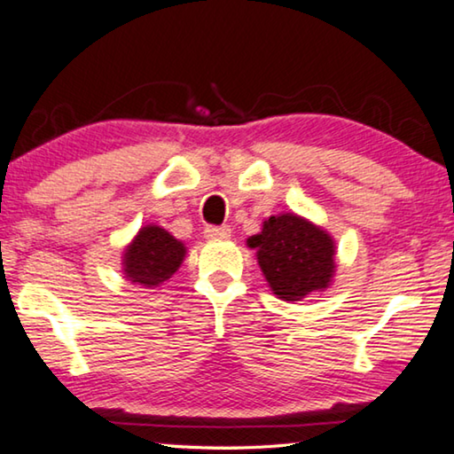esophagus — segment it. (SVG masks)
<instances>
[{
    "instance_id": "obj_1",
    "label": "esophagus",
    "mask_w": 454,
    "mask_h": 454,
    "mask_svg": "<svg viewBox=\"0 0 454 454\" xmlns=\"http://www.w3.org/2000/svg\"><path fill=\"white\" fill-rule=\"evenodd\" d=\"M231 233V229L227 225H207L205 227V237L207 239H225Z\"/></svg>"
}]
</instances>
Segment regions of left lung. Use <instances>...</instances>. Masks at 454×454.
Masks as SVG:
<instances>
[{
    "label": "left lung",
    "instance_id": "obj_1",
    "mask_svg": "<svg viewBox=\"0 0 454 454\" xmlns=\"http://www.w3.org/2000/svg\"><path fill=\"white\" fill-rule=\"evenodd\" d=\"M270 288L282 300H300L329 286L334 271L331 235L298 215H280L263 223L247 239Z\"/></svg>",
    "mask_w": 454,
    "mask_h": 454
}]
</instances>
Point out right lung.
<instances>
[{
	"mask_svg": "<svg viewBox=\"0 0 454 454\" xmlns=\"http://www.w3.org/2000/svg\"><path fill=\"white\" fill-rule=\"evenodd\" d=\"M186 249L162 227L148 225L125 249L123 271L128 280L145 288L164 284L180 268Z\"/></svg>",
	"mask_w": 454,
	"mask_h": 454,
	"instance_id": "obj_1",
	"label": "right lung"
}]
</instances>
